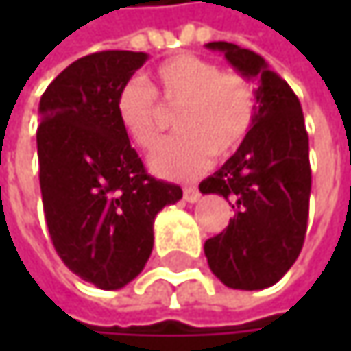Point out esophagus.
Instances as JSON below:
<instances>
[{"mask_svg": "<svg viewBox=\"0 0 351 351\" xmlns=\"http://www.w3.org/2000/svg\"><path fill=\"white\" fill-rule=\"evenodd\" d=\"M182 197H184V201H189V203H195V201H199L201 193H199V189H197V186H184V191H182Z\"/></svg>", "mask_w": 351, "mask_h": 351, "instance_id": "esophagus-1", "label": "esophagus"}]
</instances>
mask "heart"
Segmentation results:
<instances>
[{
    "label": "heart",
    "mask_w": 351,
    "mask_h": 351,
    "mask_svg": "<svg viewBox=\"0 0 351 351\" xmlns=\"http://www.w3.org/2000/svg\"><path fill=\"white\" fill-rule=\"evenodd\" d=\"M175 113L173 138L150 156L158 176L184 180L203 173L211 156L240 148L256 119V87L240 71H221L215 60L176 54L160 62L152 83L128 79L115 95V117L128 140L150 150L162 130V111L154 95Z\"/></svg>",
    "instance_id": "obj_1"
}]
</instances>
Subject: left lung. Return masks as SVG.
<instances>
[{
    "label": "left lung",
    "mask_w": 351,
    "mask_h": 351,
    "mask_svg": "<svg viewBox=\"0 0 351 351\" xmlns=\"http://www.w3.org/2000/svg\"><path fill=\"white\" fill-rule=\"evenodd\" d=\"M228 62L258 79L256 119L238 152L199 189L230 201V226L205 242L211 272L230 289L260 291L295 264L307 234L311 165L299 97L264 58L232 42H209Z\"/></svg>",
    "instance_id": "obj_1"
}]
</instances>
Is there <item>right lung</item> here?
I'll use <instances>...</instances> for the list:
<instances>
[{"instance_id":"obj_1","label":"right lung","mask_w":351,"mask_h":351,"mask_svg":"<svg viewBox=\"0 0 351 351\" xmlns=\"http://www.w3.org/2000/svg\"><path fill=\"white\" fill-rule=\"evenodd\" d=\"M148 54L101 50L69 64L40 97L36 132L48 234L83 280L113 291L134 280L154 245L156 213L182 189L146 173L115 117L119 87Z\"/></svg>"}]
</instances>
